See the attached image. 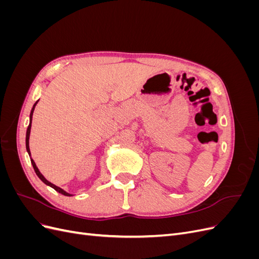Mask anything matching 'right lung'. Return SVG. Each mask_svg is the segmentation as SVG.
Here are the masks:
<instances>
[{
  "label": "right lung",
  "instance_id": "1",
  "mask_svg": "<svg viewBox=\"0 0 259 259\" xmlns=\"http://www.w3.org/2000/svg\"><path fill=\"white\" fill-rule=\"evenodd\" d=\"M37 101H38V100H37ZM37 101H36V103L33 105L32 109H31V112H30V123H29V126H28V128H27V134H26V149H27V152H28V153H29V155H30L31 164H32V166H33V168H34V171H35V174L37 175V177L40 178L45 185H48V186L52 187L53 189H55V190H56L57 192H59V193H61V194L66 195V197H71L72 194L68 193V192H67V191H65L64 189H61V188H59V187H57L56 185H54V184H52L51 182H49V180L46 179V178L41 174V171L38 170V168L36 167V164L34 163V161H33L32 159H31V153H30V148H29V137H30V131H31V123H32V115H33V111H34V108H35V106H36V104H37Z\"/></svg>",
  "mask_w": 259,
  "mask_h": 259
}]
</instances>
